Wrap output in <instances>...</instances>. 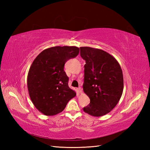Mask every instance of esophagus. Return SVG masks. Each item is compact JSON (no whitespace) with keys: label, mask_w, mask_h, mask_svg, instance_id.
<instances>
[{"label":"esophagus","mask_w":150,"mask_h":150,"mask_svg":"<svg viewBox=\"0 0 150 150\" xmlns=\"http://www.w3.org/2000/svg\"><path fill=\"white\" fill-rule=\"evenodd\" d=\"M77 91H78L79 93H82V88H81V87H79V88H77Z\"/></svg>","instance_id":"34e87169"}]
</instances>
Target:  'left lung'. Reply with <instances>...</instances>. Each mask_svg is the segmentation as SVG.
I'll return each instance as SVG.
<instances>
[{
    "label": "left lung",
    "instance_id": "obj_1",
    "mask_svg": "<svg viewBox=\"0 0 150 150\" xmlns=\"http://www.w3.org/2000/svg\"><path fill=\"white\" fill-rule=\"evenodd\" d=\"M80 50L86 62L83 90L90 99L83 110L92 116L104 115L113 109L122 96V69L117 60L103 50L90 47H81Z\"/></svg>",
    "mask_w": 150,
    "mask_h": 150
}]
</instances>
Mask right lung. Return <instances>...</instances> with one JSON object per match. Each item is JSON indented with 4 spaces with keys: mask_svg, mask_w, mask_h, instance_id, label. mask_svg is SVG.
I'll return each instance as SVG.
<instances>
[{
    "mask_svg": "<svg viewBox=\"0 0 150 150\" xmlns=\"http://www.w3.org/2000/svg\"><path fill=\"white\" fill-rule=\"evenodd\" d=\"M79 53L75 46L52 47L33 60L28 75V88L31 101L41 113L54 115L61 112L76 95L68 86L69 77L64 67Z\"/></svg>",
    "mask_w": 150,
    "mask_h": 150,
    "instance_id": "right-lung-1",
    "label": "right lung"
}]
</instances>
